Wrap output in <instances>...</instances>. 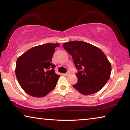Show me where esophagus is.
<instances>
[{"mask_svg": "<svg viewBox=\"0 0 130 130\" xmlns=\"http://www.w3.org/2000/svg\"><path fill=\"white\" fill-rule=\"evenodd\" d=\"M69 74H70V72H68L67 73H66L65 74V75L67 76H68L69 75Z\"/></svg>", "mask_w": 130, "mask_h": 130, "instance_id": "esophagus-1", "label": "esophagus"}]
</instances>
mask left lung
I'll return each mask as SVG.
<instances>
[{
    "mask_svg": "<svg viewBox=\"0 0 130 130\" xmlns=\"http://www.w3.org/2000/svg\"><path fill=\"white\" fill-rule=\"evenodd\" d=\"M63 47L72 56L78 70L74 88L85 95L102 89L111 73V65L104 53L91 44L80 41L66 42Z\"/></svg>",
    "mask_w": 130,
    "mask_h": 130,
    "instance_id": "8db88e82",
    "label": "left lung"
}]
</instances>
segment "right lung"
Wrapping results in <instances>:
<instances>
[{
  "instance_id": "right-lung-1",
  "label": "right lung",
  "mask_w": 130,
  "mask_h": 130,
  "mask_svg": "<svg viewBox=\"0 0 130 130\" xmlns=\"http://www.w3.org/2000/svg\"><path fill=\"white\" fill-rule=\"evenodd\" d=\"M59 43H46L27 50L17 59L15 74L24 91L29 95L41 98L56 87L60 75L52 62L55 48Z\"/></svg>"
}]
</instances>
